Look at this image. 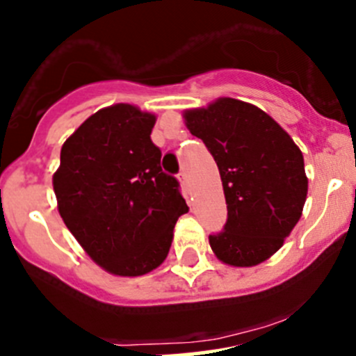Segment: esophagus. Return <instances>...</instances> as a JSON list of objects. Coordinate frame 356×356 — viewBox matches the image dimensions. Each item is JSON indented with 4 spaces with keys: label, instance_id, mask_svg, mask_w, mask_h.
<instances>
[{
    "label": "esophagus",
    "instance_id": "34e87169",
    "mask_svg": "<svg viewBox=\"0 0 356 356\" xmlns=\"http://www.w3.org/2000/svg\"><path fill=\"white\" fill-rule=\"evenodd\" d=\"M179 181L182 182V186H188V174H186V170L179 172Z\"/></svg>",
    "mask_w": 356,
    "mask_h": 356
}]
</instances>
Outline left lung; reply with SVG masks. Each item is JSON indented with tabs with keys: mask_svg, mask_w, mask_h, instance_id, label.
Listing matches in <instances>:
<instances>
[{
	"mask_svg": "<svg viewBox=\"0 0 356 356\" xmlns=\"http://www.w3.org/2000/svg\"><path fill=\"white\" fill-rule=\"evenodd\" d=\"M219 167L227 220L210 234L213 254L229 266H255L284 245L308 193L302 153L262 109L224 97L184 113Z\"/></svg>",
	"mask_w": 356,
	"mask_h": 356,
	"instance_id": "obj_1",
	"label": "left lung"
}]
</instances>
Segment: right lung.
<instances>
[{"label":"right lung","mask_w":356,"mask_h":356,"mask_svg":"<svg viewBox=\"0 0 356 356\" xmlns=\"http://www.w3.org/2000/svg\"><path fill=\"white\" fill-rule=\"evenodd\" d=\"M154 115L116 104L86 120L64 143L54 174L58 212L106 271L139 277L167 257L174 226L188 212L181 186L161 170L151 140Z\"/></svg>","instance_id":"1"}]
</instances>
